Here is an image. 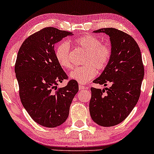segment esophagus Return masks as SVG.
I'll return each mask as SVG.
<instances>
[{"label": "esophagus", "instance_id": "obj_1", "mask_svg": "<svg viewBox=\"0 0 154 154\" xmlns=\"http://www.w3.org/2000/svg\"><path fill=\"white\" fill-rule=\"evenodd\" d=\"M79 91H82V90L87 89V87H85V86H83V85H82L79 84Z\"/></svg>", "mask_w": 154, "mask_h": 154}]
</instances>
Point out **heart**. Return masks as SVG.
<instances>
[{"label": "heart", "mask_w": 154, "mask_h": 154, "mask_svg": "<svg viewBox=\"0 0 154 154\" xmlns=\"http://www.w3.org/2000/svg\"><path fill=\"white\" fill-rule=\"evenodd\" d=\"M81 50L85 51L84 66L75 68L69 74L72 79L85 84L97 75V70L103 71L106 68L112 56V48L108 44H102L100 39L94 35H87L74 40ZM57 61L63 68H72L71 48L67 42L59 43L55 50Z\"/></svg>", "instance_id": "obj_1"}]
</instances>
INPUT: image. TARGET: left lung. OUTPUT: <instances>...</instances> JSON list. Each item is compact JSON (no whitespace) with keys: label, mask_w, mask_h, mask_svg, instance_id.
I'll use <instances>...</instances> for the list:
<instances>
[{"label":"left lung","mask_w":154,"mask_h":154,"mask_svg":"<svg viewBox=\"0 0 154 154\" xmlns=\"http://www.w3.org/2000/svg\"><path fill=\"white\" fill-rule=\"evenodd\" d=\"M93 32L110 37L112 56L96 84L111 86L105 89L91 88L89 109L91 118L103 127H112L128 117L137 104L144 76L140 48L130 35L115 28H102Z\"/></svg>","instance_id":"obj_1"}]
</instances>
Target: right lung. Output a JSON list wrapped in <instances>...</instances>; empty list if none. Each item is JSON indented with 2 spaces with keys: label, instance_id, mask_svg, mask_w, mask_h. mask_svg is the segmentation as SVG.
I'll return each mask as SVG.
<instances>
[{
  "label": "right lung",
  "instance_id": "add662e5",
  "mask_svg": "<svg viewBox=\"0 0 154 154\" xmlns=\"http://www.w3.org/2000/svg\"><path fill=\"white\" fill-rule=\"evenodd\" d=\"M72 35L45 27L28 37L17 54L14 68L21 102L32 119L46 128H56L66 121L79 91L74 79L57 88L68 76L56 59L55 44Z\"/></svg>",
  "mask_w": 154,
  "mask_h": 154
}]
</instances>
